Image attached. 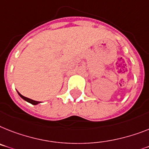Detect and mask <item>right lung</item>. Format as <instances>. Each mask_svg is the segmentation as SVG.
<instances>
[{
    "instance_id": "right-lung-1",
    "label": "right lung",
    "mask_w": 149,
    "mask_h": 149,
    "mask_svg": "<svg viewBox=\"0 0 149 149\" xmlns=\"http://www.w3.org/2000/svg\"><path fill=\"white\" fill-rule=\"evenodd\" d=\"M17 93H18V94L19 95V97L21 98H23L24 100H26V101H27L29 102V103H30V104H32L33 105H36V104H39V103H41V102H39V101H36V100H31V99H29V98H27V97H24V96H23L22 94H20L19 93V92L17 91Z\"/></svg>"
}]
</instances>
